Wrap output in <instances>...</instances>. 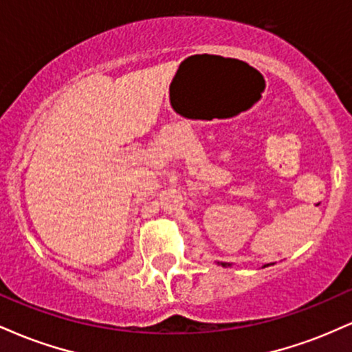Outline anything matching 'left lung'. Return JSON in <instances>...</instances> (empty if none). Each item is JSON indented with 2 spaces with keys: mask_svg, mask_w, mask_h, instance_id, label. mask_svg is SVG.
Returning <instances> with one entry per match:
<instances>
[{
  "mask_svg": "<svg viewBox=\"0 0 352 352\" xmlns=\"http://www.w3.org/2000/svg\"><path fill=\"white\" fill-rule=\"evenodd\" d=\"M218 265H221V266H225V268H227V266H232V263H225V261H217ZM266 266H270V265H265L263 268H266Z\"/></svg>",
  "mask_w": 352,
  "mask_h": 352,
  "instance_id": "1",
  "label": "left lung"
}]
</instances>
